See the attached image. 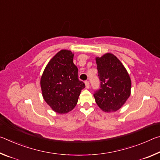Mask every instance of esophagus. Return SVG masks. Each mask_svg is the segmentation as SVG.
Masks as SVG:
<instances>
[{
    "label": "esophagus",
    "instance_id": "1",
    "mask_svg": "<svg viewBox=\"0 0 160 160\" xmlns=\"http://www.w3.org/2000/svg\"><path fill=\"white\" fill-rule=\"evenodd\" d=\"M85 88L87 89L90 88V82H89L88 81H86V82H85Z\"/></svg>",
    "mask_w": 160,
    "mask_h": 160
}]
</instances>
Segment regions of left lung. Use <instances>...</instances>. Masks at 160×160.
I'll return each instance as SVG.
<instances>
[{
	"label": "left lung",
	"mask_w": 160,
	"mask_h": 160,
	"mask_svg": "<svg viewBox=\"0 0 160 160\" xmlns=\"http://www.w3.org/2000/svg\"><path fill=\"white\" fill-rule=\"evenodd\" d=\"M95 60L101 81V89L94 94L95 102L103 112H116L131 95V78L123 63L113 53H107Z\"/></svg>",
	"instance_id": "1"
}]
</instances>
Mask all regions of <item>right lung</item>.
<instances>
[{
  "mask_svg": "<svg viewBox=\"0 0 160 160\" xmlns=\"http://www.w3.org/2000/svg\"><path fill=\"white\" fill-rule=\"evenodd\" d=\"M73 56L70 50L58 51L47 65L40 80L43 98L59 114L74 109L81 90L85 88L84 82L78 79Z\"/></svg>",
  "mask_w": 160,
  "mask_h": 160,
  "instance_id": "1",
  "label": "right lung"
}]
</instances>
